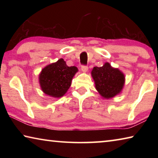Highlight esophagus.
<instances>
[{
	"instance_id": "obj_1",
	"label": "esophagus",
	"mask_w": 158,
	"mask_h": 158,
	"mask_svg": "<svg viewBox=\"0 0 158 158\" xmlns=\"http://www.w3.org/2000/svg\"><path fill=\"white\" fill-rule=\"evenodd\" d=\"M88 69H89L88 66H85V65L81 66V71L83 72V73H86V72L88 71Z\"/></svg>"
}]
</instances>
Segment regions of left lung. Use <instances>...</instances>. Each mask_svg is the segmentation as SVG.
<instances>
[{"instance_id": "8db88e82", "label": "left lung", "mask_w": 158, "mask_h": 158, "mask_svg": "<svg viewBox=\"0 0 158 158\" xmlns=\"http://www.w3.org/2000/svg\"><path fill=\"white\" fill-rule=\"evenodd\" d=\"M91 75L95 89L103 98L109 99L118 95L125 84V75L118 68L105 63L102 67H94Z\"/></svg>"}]
</instances>
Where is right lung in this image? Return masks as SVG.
<instances>
[{"label":"right lung","mask_w":158,"mask_h":158,"mask_svg":"<svg viewBox=\"0 0 158 158\" xmlns=\"http://www.w3.org/2000/svg\"><path fill=\"white\" fill-rule=\"evenodd\" d=\"M77 72V67H68L63 58L48 65L39 75L42 90L51 97L61 98L70 87L72 80Z\"/></svg>","instance_id":"obj_1"}]
</instances>
